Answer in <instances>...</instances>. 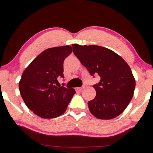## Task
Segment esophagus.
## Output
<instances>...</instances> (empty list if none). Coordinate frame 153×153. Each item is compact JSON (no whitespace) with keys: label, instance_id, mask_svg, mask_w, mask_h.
<instances>
[{"label":"esophagus","instance_id":"esophagus-1","mask_svg":"<svg viewBox=\"0 0 153 153\" xmlns=\"http://www.w3.org/2000/svg\"><path fill=\"white\" fill-rule=\"evenodd\" d=\"M84 87H76V90L77 91H81L83 89Z\"/></svg>","mask_w":153,"mask_h":153}]
</instances>
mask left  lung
Returning <instances> with one entry per match:
<instances>
[{
  "label": "left lung",
  "mask_w": 153,
  "mask_h": 153,
  "mask_svg": "<svg viewBox=\"0 0 153 153\" xmlns=\"http://www.w3.org/2000/svg\"><path fill=\"white\" fill-rule=\"evenodd\" d=\"M73 52L90 75L98 74L100 82L93 85L95 99L88 102L90 112L102 120L122 114L134 96L135 81L125 60L108 48L97 45L73 44Z\"/></svg>",
  "instance_id": "left-lung-1"
}]
</instances>
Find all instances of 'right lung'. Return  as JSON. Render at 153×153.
Returning <instances> with one entry per match:
<instances>
[{"label":"right lung","mask_w":153,"mask_h":153,"mask_svg":"<svg viewBox=\"0 0 153 153\" xmlns=\"http://www.w3.org/2000/svg\"><path fill=\"white\" fill-rule=\"evenodd\" d=\"M72 52L69 45L48 48L29 65L19 83L25 105L42 118H54L66 111L76 91L58 85L64 78V61Z\"/></svg>","instance_id":"1"}]
</instances>
